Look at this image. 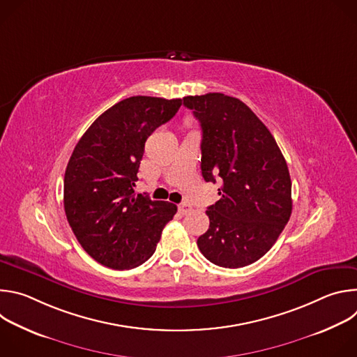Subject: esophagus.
<instances>
[{
  "label": "esophagus",
  "mask_w": 357,
  "mask_h": 357,
  "mask_svg": "<svg viewBox=\"0 0 357 357\" xmlns=\"http://www.w3.org/2000/svg\"><path fill=\"white\" fill-rule=\"evenodd\" d=\"M179 212H181L182 215L190 213V212H192V206L189 205V203H182V205H179Z\"/></svg>",
  "instance_id": "esophagus-1"
}]
</instances>
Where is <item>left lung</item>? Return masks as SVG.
<instances>
[{"label":"left lung","instance_id":"1","mask_svg":"<svg viewBox=\"0 0 357 357\" xmlns=\"http://www.w3.org/2000/svg\"><path fill=\"white\" fill-rule=\"evenodd\" d=\"M202 128V175L222 182L197 238L211 263L240 268L273 247L292 211L289 171L274 137L248 106L223 93L183 97Z\"/></svg>","mask_w":357,"mask_h":357}]
</instances>
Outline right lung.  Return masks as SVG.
Returning a JSON list of instances; mask_svg holds the SVG:
<instances>
[{
	"label": "right lung",
	"instance_id": "1",
	"mask_svg": "<svg viewBox=\"0 0 357 357\" xmlns=\"http://www.w3.org/2000/svg\"><path fill=\"white\" fill-rule=\"evenodd\" d=\"M182 98L132 96L98 116L68 162L63 205L84 251L113 270L134 268L154 254L178 208L134 193L146 138L169 121Z\"/></svg>",
	"mask_w": 357,
	"mask_h": 357
}]
</instances>
